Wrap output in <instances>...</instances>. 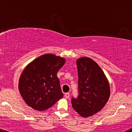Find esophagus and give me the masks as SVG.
Returning a JSON list of instances; mask_svg holds the SVG:
<instances>
[{
    "label": "esophagus",
    "mask_w": 132,
    "mask_h": 132,
    "mask_svg": "<svg viewBox=\"0 0 132 132\" xmlns=\"http://www.w3.org/2000/svg\"><path fill=\"white\" fill-rule=\"evenodd\" d=\"M64 97H66V98H68L69 97H70V93H68H68H66L64 94Z\"/></svg>",
    "instance_id": "esophagus-1"
}]
</instances>
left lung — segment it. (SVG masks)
I'll return each instance as SVG.
<instances>
[{
	"label": "left lung",
	"mask_w": 132,
	"mask_h": 132,
	"mask_svg": "<svg viewBox=\"0 0 132 132\" xmlns=\"http://www.w3.org/2000/svg\"><path fill=\"white\" fill-rule=\"evenodd\" d=\"M77 98L72 97V107L80 116L88 117L100 112L109 99L110 88L104 72L90 58L77 60Z\"/></svg>",
	"instance_id": "obj_1"
}]
</instances>
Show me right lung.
Returning a JSON list of instances; mask_svg holds the SVG:
<instances>
[{
  "instance_id": "obj_1",
  "label": "right lung",
  "mask_w": 132,
  "mask_h": 132,
  "mask_svg": "<svg viewBox=\"0 0 132 132\" xmlns=\"http://www.w3.org/2000/svg\"><path fill=\"white\" fill-rule=\"evenodd\" d=\"M65 61L53 54H44L24 68L19 79V89L29 106L44 111L63 97L57 73Z\"/></svg>"
}]
</instances>
